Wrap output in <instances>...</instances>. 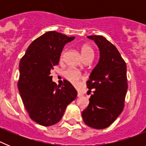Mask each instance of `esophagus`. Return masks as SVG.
I'll return each instance as SVG.
<instances>
[{
	"instance_id": "1",
	"label": "esophagus",
	"mask_w": 146,
	"mask_h": 146,
	"mask_svg": "<svg viewBox=\"0 0 146 146\" xmlns=\"http://www.w3.org/2000/svg\"><path fill=\"white\" fill-rule=\"evenodd\" d=\"M82 96V94H81L80 92H77V96H78V97H80V96Z\"/></svg>"
}]
</instances>
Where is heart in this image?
Wrapping results in <instances>:
<instances>
[{
    "label": "heart",
    "instance_id": "obj_1",
    "mask_svg": "<svg viewBox=\"0 0 146 146\" xmlns=\"http://www.w3.org/2000/svg\"><path fill=\"white\" fill-rule=\"evenodd\" d=\"M65 52V50H64L61 52L60 57V60L64 58ZM81 55H82V58L83 59L87 58H93L94 55V49H93V47L91 46H90L88 44L82 45V47H81ZM64 75H65L66 78L73 85H77V82H78V80L80 79V75L77 72H75L74 70H72V69L66 71Z\"/></svg>",
    "mask_w": 146,
    "mask_h": 146
}]
</instances>
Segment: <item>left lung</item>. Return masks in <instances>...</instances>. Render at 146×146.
Returning <instances> with one entry per match:
<instances>
[{
	"label": "left lung",
	"mask_w": 146,
	"mask_h": 146,
	"mask_svg": "<svg viewBox=\"0 0 146 146\" xmlns=\"http://www.w3.org/2000/svg\"><path fill=\"white\" fill-rule=\"evenodd\" d=\"M99 50V60L87 81L94 89L88 106L82 113L84 123L102 129L114 122L123 111L127 91L126 65L118 50L102 36H88Z\"/></svg>",
	"instance_id": "8db88e82"
}]
</instances>
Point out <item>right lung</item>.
Returning a JSON list of instances; mask_svg holds the SVG:
<instances>
[{
    "instance_id": "right-lung-1",
    "label": "right lung",
    "mask_w": 146,
    "mask_h": 146,
    "mask_svg": "<svg viewBox=\"0 0 146 146\" xmlns=\"http://www.w3.org/2000/svg\"><path fill=\"white\" fill-rule=\"evenodd\" d=\"M75 37L48 31L35 39L20 63L18 89L25 109L36 123L49 126L58 123L77 92L66 81L61 88L52 82L50 72L58 65L66 44Z\"/></svg>"
}]
</instances>
